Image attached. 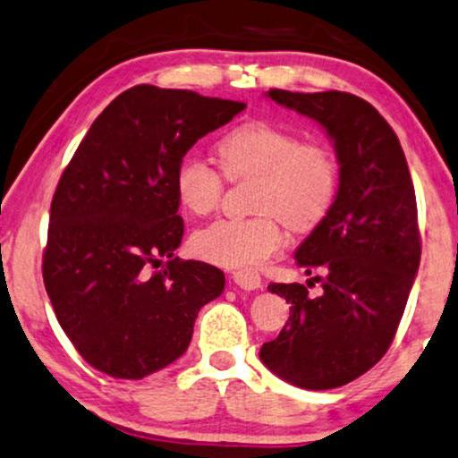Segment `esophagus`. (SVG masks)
Listing matches in <instances>:
<instances>
[{
    "instance_id": "obj_1",
    "label": "esophagus",
    "mask_w": 458,
    "mask_h": 458,
    "mask_svg": "<svg viewBox=\"0 0 458 458\" xmlns=\"http://www.w3.org/2000/svg\"><path fill=\"white\" fill-rule=\"evenodd\" d=\"M233 280L241 286V289L247 291L259 289L261 286V276L255 270H251V267H242V270L233 272Z\"/></svg>"
}]
</instances>
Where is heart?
I'll use <instances>...</instances> for the list:
<instances>
[{
    "label": "heart",
    "mask_w": 458,
    "mask_h": 458,
    "mask_svg": "<svg viewBox=\"0 0 458 458\" xmlns=\"http://www.w3.org/2000/svg\"><path fill=\"white\" fill-rule=\"evenodd\" d=\"M219 165L228 180L258 178L251 217H219L194 230L191 247L211 264L258 266L284 245L283 222L306 233L328 216L337 197L339 167L322 142L267 121H247L219 140ZM209 161L184 155L174 172L175 197L186 211L207 216L222 203L225 179Z\"/></svg>",
    "instance_id": "1"
}]
</instances>
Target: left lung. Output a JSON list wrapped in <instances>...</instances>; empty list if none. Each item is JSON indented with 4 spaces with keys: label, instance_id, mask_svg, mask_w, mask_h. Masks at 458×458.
<instances>
[{
    "label": "left lung",
    "instance_id": "1",
    "mask_svg": "<svg viewBox=\"0 0 458 458\" xmlns=\"http://www.w3.org/2000/svg\"><path fill=\"white\" fill-rule=\"evenodd\" d=\"M274 102L325 127L339 158V191L328 216L297 249V264L325 267L322 295L300 283H270L291 303L259 358L303 389H333L386 356L420 261L417 199L404 150L373 105L347 91L270 89Z\"/></svg>",
    "mask_w": 458,
    "mask_h": 458
}]
</instances>
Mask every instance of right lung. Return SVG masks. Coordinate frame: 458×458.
<instances>
[{"label": "right lung", "instance_id": "obj_1", "mask_svg": "<svg viewBox=\"0 0 458 458\" xmlns=\"http://www.w3.org/2000/svg\"><path fill=\"white\" fill-rule=\"evenodd\" d=\"M245 102L133 85L100 113L60 175L44 249L54 314L89 367L142 379L178 360L224 272L174 258L175 165Z\"/></svg>", "mask_w": 458, "mask_h": 458}]
</instances>
